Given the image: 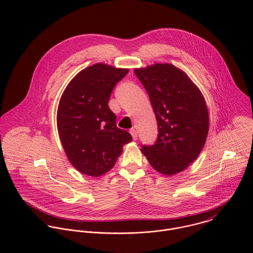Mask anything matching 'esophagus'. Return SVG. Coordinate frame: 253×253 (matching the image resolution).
<instances>
[{"instance_id": "34e87169", "label": "esophagus", "mask_w": 253, "mask_h": 253, "mask_svg": "<svg viewBox=\"0 0 253 253\" xmlns=\"http://www.w3.org/2000/svg\"><path fill=\"white\" fill-rule=\"evenodd\" d=\"M130 134L132 135V137H133V139H134V140H136V139H137V131H136V129L132 128V129L130 130Z\"/></svg>"}]
</instances>
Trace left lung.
<instances>
[{
  "instance_id": "left-lung-1",
  "label": "left lung",
  "mask_w": 253,
  "mask_h": 253,
  "mask_svg": "<svg viewBox=\"0 0 253 253\" xmlns=\"http://www.w3.org/2000/svg\"><path fill=\"white\" fill-rule=\"evenodd\" d=\"M157 119L158 138L141 152L160 174L185 170L200 154L208 135L209 114L199 88L181 69L169 63L136 68Z\"/></svg>"
}]
</instances>
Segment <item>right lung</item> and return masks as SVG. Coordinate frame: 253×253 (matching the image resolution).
Segmentation results:
<instances>
[{"instance_id": "obj_1", "label": "right lung", "mask_w": 253, "mask_h": 253, "mask_svg": "<svg viewBox=\"0 0 253 253\" xmlns=\"http://www.w3.org/2000/svg\"><path fill=\"white\" fill-rule=\"evenodd\" d=\"M129 72L126 68L97 63L72 79L57 110V127L70 163L79 172L99 177L113 168L129 132L116 126L108 102L115 85Z\"/></svg>"}]
</instances>
